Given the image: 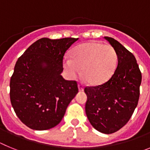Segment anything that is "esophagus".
<instances>
[{
	"label": "esophagus",
	"mask_w": 150,
	"mask_h": 150,
	"mask_svg": "<svg viewBox=\"0 0 150 150\" xmlns=\"http://www.w3.org/2000/svg\"><path fill=\"white\" fill-rule=\"evenodd\" d=\"M78 88H79V91H83L84 90V86L79 83V84H78Z\"/></svg>",
	"instance_id": "esophagus-1"
}]
</instances>
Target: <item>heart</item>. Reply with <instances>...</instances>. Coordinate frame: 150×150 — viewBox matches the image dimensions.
<instances>
[{"mask_svg": "<svg viewBox=\"0 0 150 150\" xmlns=\"http://www.w3.org/2000/svg\"><path fill=\"white\" fill-rule=\"evenodd\" d=\"M118 56L110 45L89 42L79 45L71 58L64 60V67L71 77H76L82 69L83 76L91 85L107 82L116 70Z\"/></svg>", "mask_w": 150, "mask_h": 150, "instance_id": "heart-1", "label": "heart"}]
</instances>
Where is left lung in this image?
I'll use <instances>...</instances> for the list:
<instances>
[{
    "instance_id": "obj_1",
    "label": "left lung",
    "mask_w": 150,
    "mask_h": 150,
    "mask_svg": "<svg viewBox=\"0 0 150 150\" xmlns=\"http://www.w3.org/2000/svg\"><path fill=\"white\" fill-rule=\"evenodd\" d=\"M104 38L117 53V67L108 81L85 88L86 113L95 129L109 134L119 131L132 117L138 103L142 75L131 52L113 38Z\"/></svg>"
}]
</instances>
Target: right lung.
I'll list each match as a JSON object with an SVG mask.
<instances>
[{
	"label": "right lung",
	"instance_id": "right-lung-1",
	"mask_svg": "<svg viewBox=\"0 0 150 150\" xmlns=\"http://www.w3.org/2000/svg\"><path fill=\"white\" fill-rule=\"evenodd\" d=\"M78 38H41L18 58L10 79V101L18 119L34 130L59 124L78 93L77 82L61 75L66 51Z\"/></svg>",
	"mask_w": 150,
	"mask_h": 150
}]
</instances>
